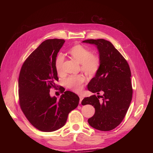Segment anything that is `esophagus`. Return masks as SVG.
Listing matches in <instances>:
<instances>
[{
  "label": "esophagus",
  "instance_id": "obj_1",
  "mask_svg": "<svg viewBox=\"0 0 153 153\" xmlns=\"http://www.w3.org/2000/svg\"><path fill=\"white\" fill-rule=\"evenodd\" d=\"M79 98H80V102H79V103H81V102H82V100H83V96H79Z\"/></svg>",
  "mask_w": 153,
  "mask_h": 153
}]
</instances>
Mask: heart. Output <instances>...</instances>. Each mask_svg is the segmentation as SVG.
<instances>
[{
    "label": "heart",
    "instance_id": "obj_1",
    "mask_svg": "<svg viewBox=\"0 0 153 153\" xmlns=\"http://www.w3.org/2000/svg\"><path fill=\"white\" fill-rule=\"evenodd\" d=\"M70 56L81 65V70L85 74L94 76L98 71L100 65V57L95 54H92L91 51L82 45H76L68 51ZM65 57L62 53L58 54L54 60V67L58 75L64 73L63 64ZM85 77L83 75L71 76L65 80V84L68 88L79 93L83 86Z\"/></svg>",
    "mask_w": 153,
    "mask_h": 153
}]
</instances>
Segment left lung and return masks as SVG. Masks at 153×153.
<instances>
[{
	"label": "left lung",
	"instance_id": "8db88e82",
	"mask_svg": "<svg viewBox=\"0 0 153 153\" xmlns=\"http://www.w3.org/2000/svg\"><path fill=\"white\" fill-rule=\"evenodd\" d=\"M82 42L96 46L100 59V68L89 83L88 90L99 96L85 97L82 105L94 106L95 113L88 122L93 128L103 131L116 128L124 119L132 100L131 73L129 65L112 43L103 39H88Z\"/></svg>",
	"mask_w": 153,
	"mask_h": 153
}]
</instances>
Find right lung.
Returning <instances> with one entry per match:
<instances>
[{"label":"right lung","instance_id":"right-lung-1","mask_svg":"<svg viewBox=\"0 0 153 153\" xmlns=\"http://www.w3.org/2000/svg\"><path fill=\"white\" fill-rule=\"evenodd\" d=\"M65 42L58 39L43 41L25 60L20 71V108L31 124L42 131L52 132L62 128L68 114L79 105V96L65 91L63 87L59 99L50 94L51 88L59 87L54 60Z\"/></svg>","mask_w":153,"mask_h":153}]
</instances>
